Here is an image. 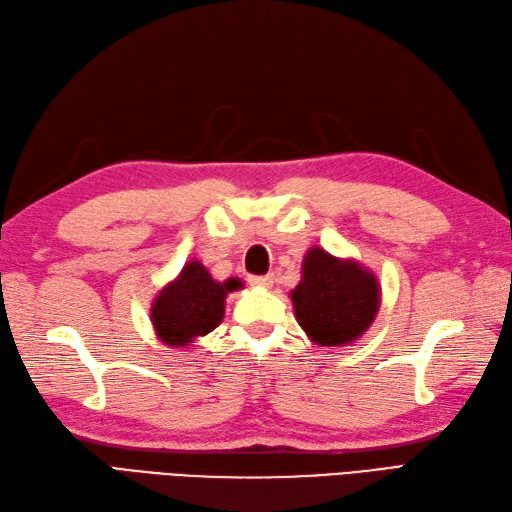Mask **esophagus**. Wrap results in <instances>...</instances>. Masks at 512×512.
<instances>
[{
    "instance_id": "esophagus-1",
    "label": "esophagus",
    "mask_w": 512,
    "mask_h": 512,
    "mask_svg": "<svg viewBox=\"0 0 512 512\" xmlns=\"http://www.w3.org/2000/svg\"><path fill=\"white\" fill-rule=\"evenodd\" d=\"M247 282L256 288H271L273 286V275H250L247 277Z\"/></svg>"
}]
</instances>
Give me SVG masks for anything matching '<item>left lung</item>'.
I'll return each instance as SVG.
<instances>
[{
    "mask_svg": "<svg viewBox=\"0 0 512 512\" xmlns=\"http://www.w3.org/2000/svg\"><path fill=\"white\" fill-rule=\"evenodd\" d=\"M294 316L318 346H348L376 320L378 277L352 258L314 245L303 258L301 282L290 292Z\"/></svg>",
    "mask_w": 512,
    "mask_h": 512,
    "instance_id": "obj_1",
    "label": "left lung"
}]
</instances>
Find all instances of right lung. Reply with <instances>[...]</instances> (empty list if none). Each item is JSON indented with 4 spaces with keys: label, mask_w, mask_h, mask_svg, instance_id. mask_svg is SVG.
I'll return each instance as SVG.
<instances>
[{
    "label": "right lung",
    "mask_w": 512,
    "mask_h": 512,
    "mask_svg": "<svg viewBox=\"0 0 512 512\" xmlns=\"http://www.w3.org/2000/svg\"><path fill=\"white\" fill-rule=\"evenodd\" d=\"M243 288L237 277L213 280L198 260L185 262L181 273L168 282L151 303V324L168 348L192 346L196 337L211 333L224 318L228 292Z\"/></svg>",
    "instance_id": "1"
}]
</instances>
